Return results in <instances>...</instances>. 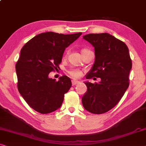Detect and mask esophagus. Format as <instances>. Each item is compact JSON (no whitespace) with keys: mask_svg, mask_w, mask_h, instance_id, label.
Segmentation results:
<instances>
[{"mask_svg":"<svg viewBox=\"0 0 146 146\" xmlns=\"http://www.w3.org/2000/svg\"><path fill=\"white\" fill-rule=\"evenodd\" d=\"M71 82H72V85L73 86L76 85H77L78 83H79V81H75V80H72V81H71Z\"/></svg>","mask_w":146,"mask_h":146,"instance_id":"34e87169","label":"esophagus"}]
</instances>
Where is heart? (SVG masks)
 Returning <instances> with one entry per match:
<instances>
[{"mask_svg":"<svg viewBox=\"0 0 146 146\" xmlns=\"http://www.w3.org/2000/svg\"><path fill=\"white\" fill-rule=\"evenodd\" d=\"M68 73L71 77L73 78H79L82 75L81 71L80 70H78V69H71V70L68 71Z\"/></svg>","mask_w":146,"mask_h":146,"instance_id":"heart-1","label":"heart"}]
</instances>
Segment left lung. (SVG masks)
I'll use <instances>...</instances> for the list:
<instances>
[{"label": "left lung", "mask_w": 146, "mask_h": 146, "mask_svg": "<svg viewBox=\"0 0 146 146\" xmlns=\"http://www.w3.org/2000/svg\"><path fill=\"white\" fill-rule=\"evenodd\" d=\"M84 40L94 48L95 60L86 79L100 78L98 83L86 81L83 107L93 114H103L118 103L129 86L132 63L125 43L108 33L89 34Z\"/></svg>", "instance_id": "left-lung-1"}]
</instances>
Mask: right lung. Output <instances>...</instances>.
<instances>
[{"mask_svg":"<svg viewBox=\"0 0 146 146\" xmlns=\"http://www.w3.org/2000/svg\"><path fill=\"white\" fill-rule=\"evenodd\" d=\"M81 34L42 33L22 48L16 64L18 89L36 111L48 114L61 107L64 94L71 87V79L63 75L56 81L48 75L59 67L65 48Z\"/></svg>","mask_w":146,"mask_h":146,"instance_id":"right-lung-1","label":"right lung"}]
</instances>
